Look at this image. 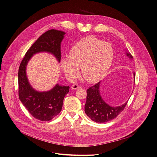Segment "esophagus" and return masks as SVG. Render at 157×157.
<instances>
[{"instance_id": "obj_1", "label": "esophagus", "mask_w": 157, "mask_h": 157, "mask_svg": "<svg viewBox=\"0 0 157 157\" xmlns=\"http://www.w3.org/2000/svg\"><path fill=\"white\" fill-rule=\"evenodd\" d=\"M80 87H81V86H79V85H78L77 84H73V85L71 86V88L72 90H77V89L79 88Z\"/></svg>"}]
</instances>
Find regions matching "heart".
I'll use <instances>...</instances> for the list:
<instances>
[{
	"label": "heart",
	"instance_id": "heart-1",
	"mask_svg": "<svg viewBox=\"0 0 157 157\" xmlns=\"http://www.w3.org/2000/svg\"><path fill=\"white\" fill-rule=\"evenodd\" d=\"M114 56L112 46L99 38L89 36L84 37L74 44L68 57L61 61V67L70 80L76 79L81 74L90 83L102 79L109 70Z\"/></svg>",
	"mask_w": 157,
	"mask_h": 157
}]
</instances>
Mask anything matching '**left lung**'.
Here are the masks:
<instances>
[{
	"label": "left lung",
	"instance_id": "8db88e82",
	"mask_svg": "<svg viewBox=\"0 0 157 157\" xmlns=\"http://www.w3.org/2000/svg\"><path fill=\"white\" fill-rule=\"evenodd\" d=\"M126 53L129 58H132L129 53ZM135 75V73H134V79ZM100 83L101 82H99L87 89L85 113L93 121L96 123H104L116 118L124 109L128 101L118 106H111L107 104L100 94Z\"/></svg>",
	"mask_w": 157,
	"mask_h": 157
}]
</instances>
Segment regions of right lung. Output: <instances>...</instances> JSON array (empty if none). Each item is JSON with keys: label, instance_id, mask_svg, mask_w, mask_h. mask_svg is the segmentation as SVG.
I'll return each instance as SVG.
<instances>
[{"label": "right lung", "instance_id": "add662e5", "mask_svg": "<svg viewBox=\"0 0 157 157\" xmlns=\"http://www.w3.org/2000/svg\"><path fill=\"white\" fill-rule=\"evenodd\" d=\"M66 33L51 29L41 35L26 52L21 61L18 73V96L29 113L41 121H49L61 111L63 100L69 91V86H56L49 91L40 92L30 85L26 73V66L32 56L37 53L53 54L59 63L61 61V43Z\"/></svg>", "mask_w": 157, "mask_h": 157}]
</instances>
